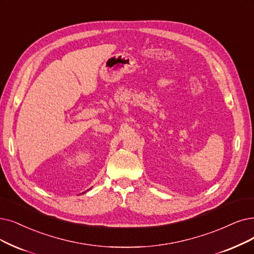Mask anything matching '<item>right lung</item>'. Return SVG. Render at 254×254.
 <instances>
[{
	"mask_svg": "<svg viewBox=\"0 0 254 254\" xmlns=\"http://www.w3.org/2000/svg\"><path fill=\"white\" fill-rule=\"evenodd\" d=\"M84 192H85V191H84ZM84 192H82V194H84Z\"/></svg>",
	"mask_w": 254,
	"mask_h": 254,
	"instance_id": "add662e5",
	"label": "right lung"
}]
</instances>
